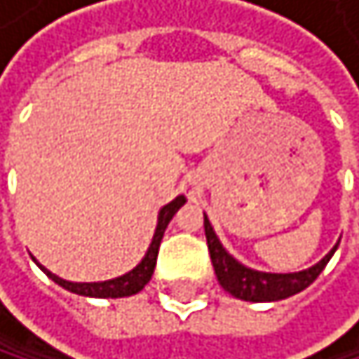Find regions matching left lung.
Returning <instances> with one entry per match:
<instances>
[{
	"label": "left lung",
	"mask_w": 359,
	"mask_h": 359,
	"mask_svg": "<svg viewBox=\"0 0 359 359\" xmlns=\"http://www.w3.org/2000/svg\"><path fill=\"white\" fill-rule=\"evenodd\" d=\"M204 234H206V245H209V254H211V263L215 269V276L219 280V284L224 286V291H228L232 297L243 299V302H278V299H286L291 295L302 293L304 288H308L319 273L325 269V265L330 263L332 254L336 252L338 245H334V250L314 267L299 271V273H263V271H254L243 267L241 263H237L219 243V239L215 237V232L209 224V219L204 217ZM340 243V241H338Z\"/></svg>",
	"instance_id": "8db88e82"
}]
</instances>
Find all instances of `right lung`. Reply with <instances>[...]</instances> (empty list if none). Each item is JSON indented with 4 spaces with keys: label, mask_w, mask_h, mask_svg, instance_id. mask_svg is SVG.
Here are the masks:
<instances>
[{
    "label": "right lung",
    "mask_w": 359,
    "mask_h": 359,
    "mask_svg": "<svg viewBox=\"0 0 359 359\" xmlns=\"http://www.w3.org/2000/svg\"><path fill=\"white\" fill-rule=\"evenodd\" d=\"M185 204V196H178L176 200H172L170 204H165L161 213H159V224H157V230H155V237H153V243H150L146 256L142 263L116 280H107V282H88V284H75V282H66L57 276H53L51 271H47L43 265V269L55 284H60L62 288L71 293H77V295H86V297H129V295H135L140 293L142 288L148 284V280L153 278V271H155V265H157V254H159V245H161V239H163V232L170 224V219L174 217V213L181 209Z\"/></svg>",
    "instance_id": "1"
}]
</instances>
